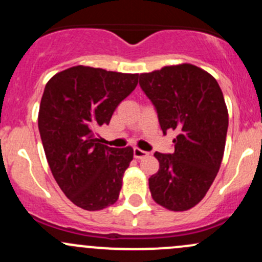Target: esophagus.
Here are the masks:
<instances>
[{
	"mask_svg": "<svg viewBox=\"0 0 262 262\" xmlns=\"http://www.w3.org/2000/svg\"><path fill=\"white\" fill-rule=\"evenodd\" d=\"M149 155V153L146 152V150H142L139 149V148H134L133 149V156L136 158H143V157H147V156Z\"/></svg>",
	"mask_w": 262,
	"mask_h": 262,
	"instance_id": "1",
	"label": "esophagus"
}]
</instances>
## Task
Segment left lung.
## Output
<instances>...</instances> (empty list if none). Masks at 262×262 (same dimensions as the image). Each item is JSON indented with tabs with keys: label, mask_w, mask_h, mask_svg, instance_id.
I'll use <instances>...</instances> for the list:
<instances>
[{
	"label": "left lung",
	"mask_w": 262,
	"mask_h": 262,
	"mask_svg": "<svg viewBox=\"0 0 262 262\" xmlns=\"http://www.w3.org/2000/svg\"><path fill=\"white\" fill-rule=\"evenodd\" d=\"M163 136L178 133L172 153L156 152L158 172L149 178L157 204L181 212L196 205L213 184L223 158L228 112L213 76L192 64L163 67L139 76Z\"/></svg>",
	"instance_id": "1"
}]
</instances>
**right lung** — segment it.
<instances>
[{
    "label": "right lung",
    "instance_id": "right-lung-1",
    "mask_svg": "<svg viewBox=\"0 0 262 262\" xmlns=\"http://www.w3.org/2000/svg\"><path fill=\"white\" fill-rule=\"evenodd\" d=\"M138 84V75L76 67L50 78L44 89L38 125L55 181L84 210H101L118 200L133 148L100 143L95 130Z\"/></svg>",
    "mask_w": 262,
    "mask_h": 262
}]
</instances>
